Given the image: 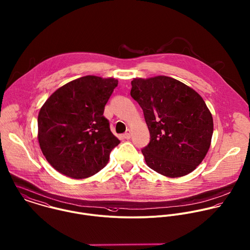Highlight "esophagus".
I'll use <instances>...</instances> for the list:
<instances>
[{
	"label": "esophagus",
	"instance_id": "esophagus-1",
	"mask_svg": "<svg viewBox=\"0 0 250 250\" xmlns=\"http://www.w3.org/2000/svg\"><path fill=\"white\" fill-rule=\"evenodd\" d=\"M130 136H131V131H130L129 129H127V130L125 131V133L124 134V137H125L126 140H128V139H130Z\"/></svg>",
	"mask_w": 250,
	"mask_h": 250
}]
</instances>
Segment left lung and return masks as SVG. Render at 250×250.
Instances as JSON below:
<instances>
[{
    "label": "left lung",
    "mask_w": 250,
    "mask_h": 250,
    "mask_svg": "<svg viewBox=\"0 0 250 250\" xmlns=\"http://www.w3.org/2000/svg\"><path fill=\"white\" fill-rule=\"evenodd\" d=\"M130 96L141 106L150 131L142 149L155 172L178 178L191 173L210 146L213 121L198 93L168 76L134 78Z\"/></svg>",
    "instance_id": "8db88e82"
}]
</instances>
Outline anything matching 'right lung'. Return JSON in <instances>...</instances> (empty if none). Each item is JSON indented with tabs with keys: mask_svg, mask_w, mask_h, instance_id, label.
<instances>
[{
	"mask_svg": "<svg viewBox=\"0 0 250 250\" xmlns=\"http://www.w3.org/2000/svg\"><path fill=\"white\" fill-rule=\"evenodd\" d=\"M118 80L88 75L54 92L41 108L39 142L42 153L61 174L91 177L105 167L120 140L103 116Z\"/></svg>",
	"mask_w": 250,
	"mask_h": 250,
	"instance_id": "right-lung-1",
	"label": "right lung"
}]
</instances>
